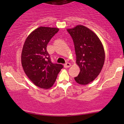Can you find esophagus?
I'll use <instances>...</instances> for the list:
<instances>
[{
  "label": "esophagus",
  "instance_id": "esophagus-1",
  "mask_svg": "<svg viewBox=\"0 0 124 124\" xmlns=\"http://www.w3.org/2000/svg\"><path fill=\"white\" fill-rule=\"evenodd\" d=\"M70 66H71V64H70V62H67V63H66L64 64V67L65 68H69Z\"/></svg>",
  "mask_w": 124,
  "mask_h": 124
}]
</instances>
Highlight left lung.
<instances>
[{"label":"left lung","instance_id":"left-lung-1","mask_svg":"<svg viewBox=\"0 0 124 124\" xmlns=\"http://www.w3.org/2000/svg\"><path fill=\"white\" fill-rule=\"evenodd\" d=\"M74 41L76 64L80 70L74 80L78 84L87 85L98 77L105 62V51L98 36L83 25L67 29Z\"/></svg>","mask_w":124,"mask_h":124}]
</instances>
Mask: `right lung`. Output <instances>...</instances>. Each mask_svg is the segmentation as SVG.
Returning <instances> with one entry per match:
<instances>
[{"instance_id":"1","label":"right lung","mask_w":124,"mask_h":124,"mask_svg":"<svg viewBox=\"0 0 124 124\" xmlns=\"http://www.w3.org/2000/svg\"><path fill=\"white\" fill-rule=\"evenodd\" d=\"M59 30L56 27H39L27 36L21 54L25 74L35 85L45 90L54 84L63 66L53 64L47 51V45Z\"/></svg>"}]
</instances>
